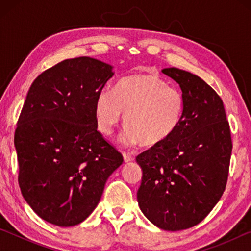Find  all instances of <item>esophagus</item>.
Wrapping results in <instances>:
<instances>
[{
    "mask_svg": "<svg viewBox=\"0 0 251 251\" xmlns=\"http://www.w3.org/2000/svg\"><path fill=\"white\" fill-rule=\"evenodd\" d=\"M123 156H124L125 163H129V161H133L134 160V156L128 154V152H124V154H123Z\"/></svg>",
    "mask_w": 251,
    "mask_h": 251,
    "instance_id": "34e87169",
    "label": "esophagus"
}]
</instances>
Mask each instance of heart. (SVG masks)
<instances>
[{"instance_id":"b5f03b06","label":"heart","mask_w":251,"mask_h":251,"mask_svg":"<svg viewBox=\"0 0 251 251\" xmlns=\"http://www.w3.org/2000/svg\"><path fill=\"white\" fill-rule=\"evenodd\" d=\"M185 107L186 99L179 88L169 86L157 75L138 74L121 79L114 93L100 91L94 113L101 134H112L125 113V142L155 146L176 130Z\"/></svg>"}]
</instances>
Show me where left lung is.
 Returning <instances> with one entry per match:
<instances>
[{"mask_svg":"<svg viewBox=\"0 0 251 251\" xmlns=\"http://www.w3.org/2000/svg\"><path fill=\"white\" fill-rule=\"evenodd\" d=\"M161 72L179 84L185 114L166 141L136 157L137 201L148 220L176 231L196 226L222 198L232 142L223 100L205 80L176 67Z\"/></svg>","mask_w":251,"mask_h":251,"instance_id":"1","label":"left lung"}]
</instances>
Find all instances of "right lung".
<instances>
[{"instance_id": "add662e5", "label": "right lung", "mask_w": 251, "mask_h": 251, "mask_svg": "<svg viewBox=\"0 0 251 251\" xmlns=\"http://www.w3.org/2000/svg\"><path fill=\"white\" fill-rule=\"evenodd\" d=\"M113 66L82 56L65 59L32 83L15 129L19 185L45 222L75 226L92 214L123 156L95 121V100Z\"/></svg>"}]
</instances>
